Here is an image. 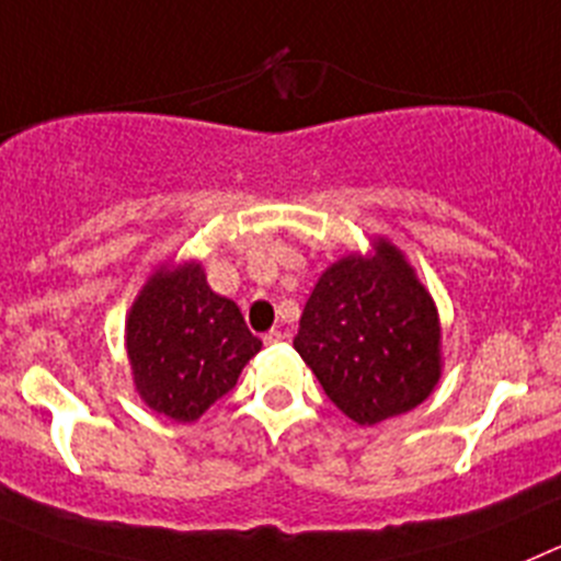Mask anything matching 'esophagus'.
Here are the masks:
<instances>
[{
  "mask_svg": "<svg viewBox=\"0 0 561 561\" xmlns=\"http://www.w3.org/2000/svg\"><path fill=\"white\" fill-rule=\"evenodd\" d=\"M277 341H284V333H280V330H270V333H264V344L266 346L277 344Z\"/></svg>",
  "mask_w": 561,
  "mask_h": 561,
  "instance_id": "34e87169",
  "label": "esophagus"
}]
</instances>
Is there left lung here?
<instances>
[{
    "mask_svg": "<svg viewBox=\"0 0 561 561\" xmlns=\"http://www.w3.org/2000/svg\"><path fill=\"white\" fill-rule=\"evenodd\" d=\"M295 350L330 402L377 424L424 402L440 377V322L430 291L393 244L335 261L313 286Z\"/></svg>",
    "mask_w": 561,
    "mask_h": 561,
    "instance_id": "8db88e82",
    "label": "left lung"
}]
</instances>
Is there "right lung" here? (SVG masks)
<instances>
[{"instance_id": "right-lung-1", "label": "right lung", "mask_w": 561, "mask_h": 561, "mask_svg": "<svg viewBox=\"0 0 561 561\" xmlns=\"http://www.w3.org/2000/svg\"><path fill=\"white\" fill-rule=\"evenodd\" d=\"M126 350L148 408L197 421L237 386L261 339L237 302L209 289L201 264H186L148 280L126 322Z\"/></svg>"}]
</instances>
